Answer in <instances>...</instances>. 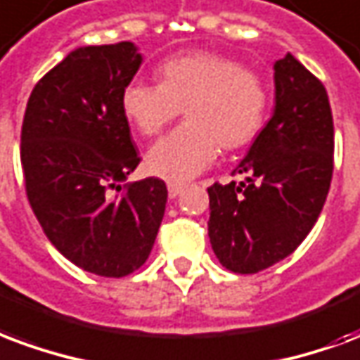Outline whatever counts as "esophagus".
<instances>
[{
    "mask_svg": "<svg viewBox=\"0 0 360 360\" xmlns=\"http://www.w3.org/2000/svg\"><path fill=\"white\" fill-rule=\"evenodd\" d=\"M183 185H179V183H169L167 185V194H169V198H177L181 193H183Z\"/></svg>",
    "mask_w": 360,
    "mask_h": 360,
    "instance_id": "1",
    "label": "esophagus"
}]
</instances>
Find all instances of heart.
<instances>
[{"instance_id":"heart-1","label":"heart","mask_w":360,"mask_h":360,"mask_svg":"<svg viewBox=\"0 0 360 360\" xmlns=\"http://www.w3.org/2000/svg\"><path fill=\"white\" fill-rule=\"evenodd\" d=\"M160 84L133 79L124 87L122 112L145 137L158 135L185 108L187 124L146 154L148 172L185 183L212 166L219 146L234 150L259 133L267 89L255 72L212 51L175 55L158 66Z\"/></svg>"}]
</instances>
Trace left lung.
I'll return each mask as SVG.
<instances>
[{"label":"left lung","mask_w":360,"mask_h":360,"mask_svg":"<svg viewBox=\"0 0 360 360\" xmlns=\"http://www.w3.org/2000/svg\"><path fill=\"white\" fill-rule=\"evenodd\" d=\"M334 172V120L321 79L286 55L275 63V112L234 173L214 183L207 234L225 269L254 275L288 257L319 219Z\"/></svg>","instance_id":"obj_1"}]
</instances>
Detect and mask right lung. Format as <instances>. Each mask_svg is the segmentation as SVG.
I'll list each match as a JSON object with an SVG mask.
<instances>
[{"instance_id": "right-lung-1", "label": "right lung", "mask_w": 360, "mask_h": 360, "mask_svg": "<svg viewBox=\"0 0 360 360\" xmlns=\"http://www.w3.org/2000/svg\"><path fill=\"white\" fill-rule=\"evenodd\" d=\"M141 60L131 41L68 53L32 89L20 133L26 196L45 236L108 278L148 259L167 200L158 177L120 185L141 162L120 103Z\"/></svg>"}]
</instances>
